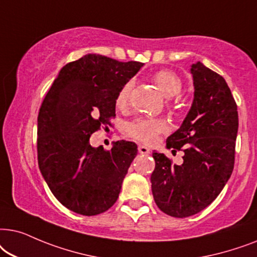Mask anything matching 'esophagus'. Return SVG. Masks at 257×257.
I'll use <instances>...</instances> for the list:
<instances>
[{"label": "esophagus", "mask_w": 257, "mask_h": 257, "mask_svg": "<svg viewBox=\"0 0 257 257\" xmlns=\"http://www.w3.org/2000/svg\"><path fill=\"white\" fill-rule=\"evenodd\" d=\"M139 153L140 154H150V152H152V150H150L148 147H146V146H143V145H139Z\"/></svg>", "instance_id": "34e87169"}]
</instances>
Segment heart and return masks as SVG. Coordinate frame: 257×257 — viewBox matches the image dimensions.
<instances>
[{"label":"heart","instance_id":"b5f03b06","mask_svg":"<svg viewBox=\"0 0 257 257\" xmlns=\"http://www.w3.org/2000/svg\"><path fill=\"white\" fill-rule=\"evenodd\" d=\"M153 80L166 97H173L182 89V82L180 77L172 70L162 69L154 74ZM133 88L132 82H126L116 95L115 105L117 109H125L128 105L129 96ZM167 129V123L161 118H146L140 117L129 123L128 134L139 141L152 143L155 141L156 136Z\"/></svg>","mask_w":257,"mask_h":257}]
</instances>
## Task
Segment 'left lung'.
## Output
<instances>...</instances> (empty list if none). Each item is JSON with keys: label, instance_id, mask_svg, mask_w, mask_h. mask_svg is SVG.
<instances>
[{"label": "left lung", "instance_id": "left-lung-1", "mask_svg": "<svg viewBox=\"0 0 257 257\" xmlns=\"http://www.w3.org/2000/svg\"><path fill=\"white\" fill-rule=\"evenodd\" d=\"M194 101L182 124L167 139V148L183 150L173 164L153 153L152 191L157 207L173 217H188L209 206L223 189L235 162L237 105L227 82L203 63L191 64Z\"/></svg>", "mask_w": 257, "mask_h": 257}]
</instances>
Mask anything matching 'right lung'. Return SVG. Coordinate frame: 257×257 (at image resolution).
Instances as JSON below:
<instances>
[{
  "mask_svg": "<svg viewBox=\"0 0 257 257\" xmlns=\"http://www.w3.org/2000/svg\"><path fill=\"white\" fill-rule=\"evenodd\" d=\"M142 66L84 55L61 69L44 97L37 117L39 167L54 196L71 211L93 216L117 200L138 146L122 140L105 150L89 139L110 125L116 95Z\"/></svg>",
  "mask_w": 257,
  "mask_h": 257,
  "instance_id": "1",
  "label": "right lung"
}]
</instances>
